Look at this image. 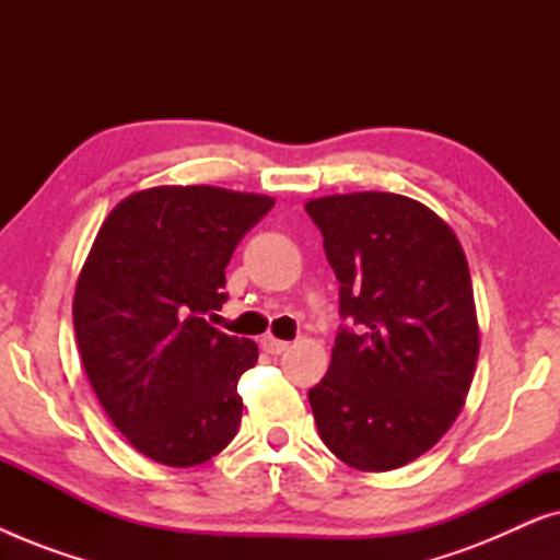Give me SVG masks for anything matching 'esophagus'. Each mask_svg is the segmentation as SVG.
Wrapping results in <instances>:
<instances>
[{"label":"esophagus","instance_id":"obj_1","mask_svg":"<svg viewBox=\"0 0 560 560\" xmlns=\"http://www.w3.org/2000/svg\"><path fill=\"white\" fill-rule=\"evenodd\" d=\"M288 347H290L288 341H282V339H275V336H265V339H262V349L267 351V354H272V357L282 354V351H285Z\"/></svg>","mask_w":560,"mask_h":560}]
</instances>
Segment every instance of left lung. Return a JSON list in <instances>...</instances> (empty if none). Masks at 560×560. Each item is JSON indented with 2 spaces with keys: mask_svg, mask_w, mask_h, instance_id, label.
<instances>
[{
  "mask_svg": "<svg viewBox=\"0 0 560 560\" xmlns=\"http://www.w3.org/2000/svg\"><path fill=\"white\" fill-rule=\"evenodd\" d=\"M341 282V328L308 393L320 441L359 471H389L439 443L479 357L464 247L416 198L362 190L305 201Z\"/></svg>",
  "mask_w": 560,
  "mask_h": 560,
  "instance_id": "1",
  "label": "left lung"
}]
</instances>
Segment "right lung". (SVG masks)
<instances>
[{"label": "right lung", "instance_id": "add662e5", "mask_svg": "<svg viewBox=\"0 0 560 560\" xmlns=\"http://www.w3.org/2000/svg\"><path fill=\"white\" fill-rule=\"evenodd\" d=\"M272 206L217 186L144 188L91 244L73 293L81 362L114 428L152 462L186 469L236 435V382L259 349L206 316L226 303L234 247Z\"/></svg>", "mask_w": 560, "mask_h": 560}]
</instances>
